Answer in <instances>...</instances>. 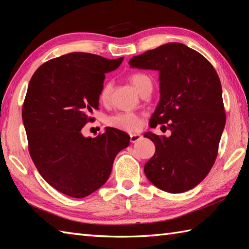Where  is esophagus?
<instances>
[{
    "label": "esophagus",
    "instance_id": "obj_1",
    "mask_svg": "<svg viewBox=\"0 0 249 249\" xmlns=\"http://www.w3.org/2000/svg\"><path fill=\"white\" fill-rule=\"evenodd\" d=\"M142 139V136L140 134H130V142L135 143V142Z\"/></svg>",
    "mask_w": 249,
    "mask_h": 249
}]
</instances>
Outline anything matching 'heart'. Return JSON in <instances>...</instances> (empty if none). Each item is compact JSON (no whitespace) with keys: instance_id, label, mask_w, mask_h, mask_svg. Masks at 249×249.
<instances>
[{"instance_id":"obj_1","label":"heart","mask_w":249,"mask_h":249,"mask_svg":"<svg viewBox=\"0 0 249 249\" xmlns=\"http://www.w3.org/2000/svg\"><path fill=\"white\" fill-rule=\"evenodd\" d=\"M129 80L139 93L142 91V89H143L146 84L152 83L149 76L144 75V73H140V72H137V73H134V75H131ZM111 91H112V83L106 82L99 92V99L104 103L107 102L110 97ZM107 124L109 126H111V127L116 128V129L134 131V130H137L141 127L142 121H141L140 115H138L137 113L118 112V113L109 116V118L107 119Z\"/></svg>"}]
</instances>
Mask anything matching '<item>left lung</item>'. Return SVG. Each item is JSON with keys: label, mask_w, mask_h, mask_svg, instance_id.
Returning <instances> with one entry per match:
<instances>
[{"label": "left lung", "mask_w": 249, "mask_h": 249, "mask_svg": "<svg viewBox=\"0 0 249 249\" xmlns=\"http://www.w3.org/2000/svg\"><path fill=\"white\" fill-rule=\"evenodd\" d=\"M129 65L160 72V99L150 122L171 131L170 137L144 134L156 147L144 165L145 176L167 193L187 192L202 182L213 167L225 128L217 72L202 54L179 43L133 56Z\"/></svg>", "instance_id": "left-lung-1"}]
</instances>
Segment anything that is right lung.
<instances>
[{
    "mask_svg": "<svg viewBox=\"0 0 249 249\" xmlns=\"http://www.w3.org/2000/svg\"><path fill=\"white\" fill-rule=\"evenodd\" d=\"M123 60L72 52L44 63L30 80L22 121L31 158L45 181L70 197L102 187L116 154L129 144V136L115 128L95 138L81 133L98 109L105 73Z\"/></svg>",
    "mask_w": 249,
    "mask_h": 249,
    "instance_id": "1",
    "label": "right lung"
}]
</instances>
